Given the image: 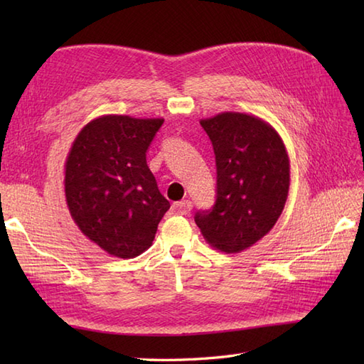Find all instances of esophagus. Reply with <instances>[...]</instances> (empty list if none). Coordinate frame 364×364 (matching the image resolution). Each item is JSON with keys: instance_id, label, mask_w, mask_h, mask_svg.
Masks as SVG:
<instances>
[{"instance_id": "obj_1", "label": "esophagus", "mask_w": 364, "mask_h": 364, "mask_svg": "<svg viewBox=\"0 0 364 364\" xmlns=\"http://www.w3.org/2000/svg\"><path fill=\"white\" fill-rule=\"evenodd\" d=\"M192 210V203L189 200H183V202H176L172 205V211L175 214H181V215H186L189 214Z\"/></svg>"}]
</instances>
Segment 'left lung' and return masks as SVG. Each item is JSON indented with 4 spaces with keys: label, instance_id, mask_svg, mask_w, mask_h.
<instances>
[{
    "label": "left lung",
    "instance_id": "left-lung-1",
    "mask_svg": "<svg viewBox=\"0 0 364 364\" xmlns=\"http://www.w3.org/2000/svg\"><path fill=\"white\" fill-rule=\"evenodd\" d=\"M218 168V196L196 223L214 249L237 253L274 228L289 192V158L277 131L259 117L220 112L202 119Z\"/></svg>",
    "mask_w": 364,
    "mask_h": 364
}]
</instances>
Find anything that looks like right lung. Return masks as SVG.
<instances>
[{"mask_svg": "<svg viewBox=\"0 0 364 364\" xmlns=\"http://www.w3.org/2000/svg\"><path fill=\"white\" fill-rule=\"evenodd\" d=\"M164 119L102 115L90 120L65 159V202L81 233L112 257L129 259L151 245L170 208L146 150Z\"/></svg>", "mask_w": 364, "mask_h": 364, "instance_id": "right-lung-1", "label": "right lung"}]
</instances>
